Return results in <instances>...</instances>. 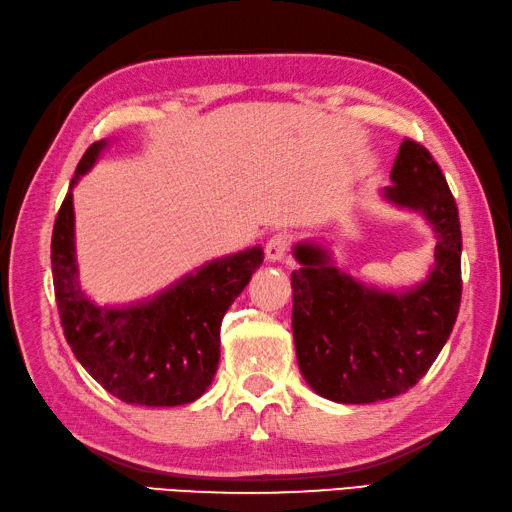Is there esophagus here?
<instances>
[{"label": "esophagus", "mask_w": 512, "mask_h": 512, "mask_svg": "<svg viewBox=\"0 0 512 512\" xmlns=\"http://www.w3.org/2000/svg\"><path fill=\"white\" fill-rule=\"evenodd\" d=\"M293 246V235L291 232H275V235H271V239L266 241V257L271 259V262H277V259L286 257L288 250H291Z\"/></svg>", "instance_id": "obj_1"}]
</instances>
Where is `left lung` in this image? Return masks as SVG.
Masks as SVG:
<instances>
[{"label":"left lung","mask_w":512,"mask_h":512,"mask_svg":"<svg viewBox=\"0 0 512 512\" xmlns=\"http://www.w3.org/2000/svg\"><path fill=\"white\" fill-rule=\"evenodd\" d=\"M385 197L421 210L436 232L430 280L380 293L329 266L324 250L297 246L291 273L293 338L306 383L336 403H376L421 380L450 338L461 304V224L432 154L403 138Z\"/></svg>","instance_id":"8db88e82"}]
</instances>
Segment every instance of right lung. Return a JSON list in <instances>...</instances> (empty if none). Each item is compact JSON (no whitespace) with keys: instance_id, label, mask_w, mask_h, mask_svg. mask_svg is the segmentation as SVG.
<instances>
[{"instance_id":"add662e5","label":"right lung","mask_w":512,"mask_h":512,"mask_svg":"<svg viewBox=\"0 0 512 512\" xmlns=\"http://www.w3.org/2000/svg\"><path fill=\"white\" fill-rule=\"evenodd\" d=\"M100 147L89 145L80 159L53 226V288L64 338L91 378L120 401L147 407L192 403L215 378L221 320L262 266L264 250L217 259L147 304L98 309L78 286L71 188L94 165Z\"/></svg>"}]
</instances>
